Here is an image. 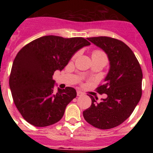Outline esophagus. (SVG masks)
I'll return each mask as SVG.
<instances>
[{
	"mask_svg": "<svg viewBox=\"0 0 153 153\" xmlns=\"http://www.w3.org/2000/svg\"><path fill=\"white\" fill-rule=\"evenodd\" d=\"M76 93H77L78 97H80V96H83V93H82V92H81V91H79V90H77Z\"/></svg>",
	"mask_w": 153,
	"mask_h": 153,
	"instance_id": "1",
	"label": "esophagus"
}]
</instances>
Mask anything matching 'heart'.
I'll return each mask as SVG.
<instances>
[{
    "mask_svg": "<svg viewBox=\"0 0 153 153\" xmlns=\"http://www.w3.org/2000/svg\"><path fill=\"white\" fill-rule=\"evenodd\" d=\"M98 56H104L106 57V55L104 54V53H102L100 51H94L92 54V57H98Z\"/></svg>",
    "mask_w": 153,
    "mask_h": 153,
    "instance_id": "1",
    "label": "heart"
}]
</instances>
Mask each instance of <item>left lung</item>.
Masks as SVG:
<instances>
[{
    "label": "left lung",
    "mask_w": 153,
    "mask_h": 153,
    "mask_svg": "<svg viewBox=\"0 0 153 153\" xmlns=\"http://www.w3.org/2000/svg\"><path fill=\"white\" fill-rule=\"evenodd\" d=\"M87 39L106 53L109 70L103 84L97 88L106 98L97 102L98 98L90 96L92 104L83 111V117L96 128L112 129L129 118L140 102L143 72L132 50L121 40L108 36Z\"/></svg>",
    "instance_id": "8db88e82"
}]
</instances>
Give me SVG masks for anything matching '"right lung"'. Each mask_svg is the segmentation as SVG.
<instances>
[{"instance_id": "obj_1", "label": "right lung", "mask_w": 153, "mask_h": 153, "mask_svg": "<svg viewBox=\"0 0 153 153\" xmlns=\"http://www.w3.org/2000/svg\"><path fill=\"white\" fill-rule=\"evenodd\" d=\"M90 43L83 37L41 36L24 46L12 65L9 85L16 107L24 119L36 127L60 121L76 97L73 87L53 90V75L61 71L76 51Z\"/></svg>"}]
</instances>
